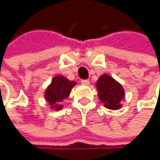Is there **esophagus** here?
Instances as JSON below:
<instances>
[{
    "instance_id": "1",
    "label": "esophagus",
    "mask_w": 160,
    "mask_h": 160,
    "mask_svg": "<svg viewBox=\"0 0 160 160\" xmlns=\"http://www.w3.org/2000/svg\"><path fill=\"white\" fill-rule=\"evenodd\" d=\"M81 82H82V85H88L89 84V81H88V79H82Z\"/></svg>"
}]
</instances>
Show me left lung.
Here are the masks:
<instances>
[{
	"label": "left lung",
	"mask_w": 160,
	"mask_h": 160,
	"mask_svg": "<svg viewBox=\"0 0 160 160\" xmlns=\"http://www.w3.org/2000/svg\"><path fill=\"white\" fill-rule=\"evenodd\" d=\"M99 100L104 108L117 110L122 108V102L125 101V90L120 82L108 74L100 76L96 82Z\"/></svg>",
	"instance_id": "8db88e82"
}]
</instances>
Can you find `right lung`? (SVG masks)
<instances>
[{"label":"right lung","instance_id":"obj_1","mask_svg":"<svg viewBox=\"0 0 160 160\" xmlns=\"http://www.w3.org/2000/svg\"><path fill=\"white\" fill-rule=\"evenodd\" d=\"M77 84L74 81H69L62 75L53 77L51 83L44 92V98L50 104L51 109L60 110L63 108L61 103L65 99L69 97L72 88Z\"/></svg>","mask_w":160,"mask_h":160}]
</instances>
